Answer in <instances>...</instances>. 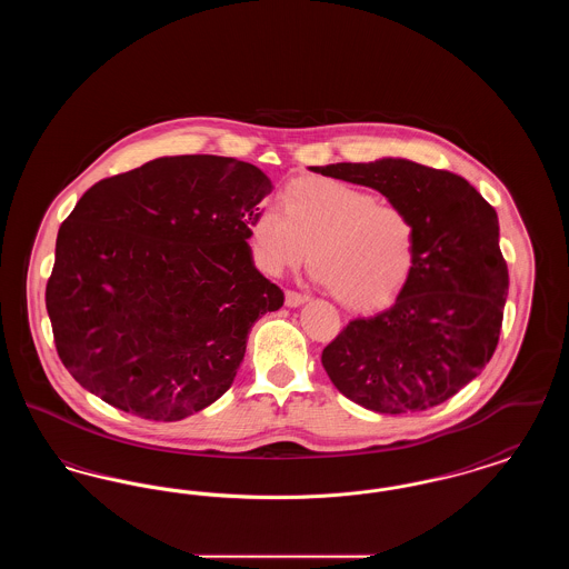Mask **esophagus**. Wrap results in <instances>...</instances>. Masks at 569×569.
Returning <instances> with one entry per match:
<instances>
[{"label": "esophagus", "instance_id": "obj_1", "mask_svg": "<svg viewBox=\"0 0 569 569\" xmlns=\"http://www.w3.org/2000/svg\"><path fill=\"white\" fill-rule=\"evenodd\" d=\"M307 300H309V297H305V295H298V292H292V290L286 292V305L288 307H300Z\"/></svg>", "mask_w": 569, "mask_h": 569}]
</instances>
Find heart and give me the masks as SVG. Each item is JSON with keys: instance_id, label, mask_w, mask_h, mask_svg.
Segmentation results:
<instances>
[{"instance_id": "obj_1", "label": "heart", "mask_w": 569, "mask_h": 569, "mask_svg": "<svg viewBox=\"0 0 569 569\" xmlns=\"http://www.w3.org/2000/svg\"><path fill=\"white\" fill-rule=\"evenodd\" d=\"M258 267L281 274L309 251L313 279L348 309H376L416 267L418 228L406 209L379 204L369 191L328 177H305L262 207L251 226Z\"/></svg>"}]
</instances>
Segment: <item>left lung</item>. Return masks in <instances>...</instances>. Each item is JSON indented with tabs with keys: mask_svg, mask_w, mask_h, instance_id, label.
I'll return each mask as SVG.
<instances>
[{
	"mask_svg": "<svg viewBox=\"0 0 569 569\" xmlns=\"http://www.w3.org/2000/svg\"><path fill=\"white\" fill-rule=\"evenodd\" d=\"M311 170L378 190L418 228L416 267L399 297L326 346L328 378L378 413L448 401L482 373L501 332L510 279L495 209L459 174L403 158Z\"/></svg>",
	"mask_w": 569,
	"mask_h": 569,
	"instance_id": "left-lung-1",
	"label": "left lung"
}]
</instances>
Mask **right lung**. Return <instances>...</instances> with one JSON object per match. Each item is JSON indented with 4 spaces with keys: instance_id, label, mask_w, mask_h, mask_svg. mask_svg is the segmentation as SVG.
<instances>
[{
    "instance_id": "right-lung-1",
    "label": "right lung",
    "mask_w": 569,
    "mask_h": 569,
    "mask_svg": "<svg viewBox=\"0 0 569 569\" xmlns=\"http://www.w3.org/2000/svg\"><path fill=\"white\" fill-rule=\"evenodd\" d=\"M271 191L258 166L219 156L158 158L84 191L47 283L70 376L144 420L216 403L253 322L283 305L247 243Z\"/></svg>"
}]
</instances>
